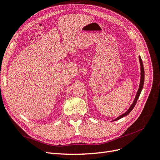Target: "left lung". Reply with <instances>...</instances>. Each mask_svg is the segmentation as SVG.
Listing matches in <instances>:
<instances>
[{
    "label": "left lung",
    "mask_w": 160,
    "mask_h": 160,
    "mask_svg": "<svg viewBox=\"0 0 160 160\" xmlns=\"http://www.w3.org/2000/svg\"><path fill=\"white\" fill-rule=\"evenodd\" d=\"M139 61H140L141 72V81H140V85H139V88H138V91H137L136 97H135V99H134V101H133L132 104L131 105V106L130 107V108H129L128 110H127V111H126L124 113H123L122 115H121V116H120L118 118H117L116 119L113 120V121H116V120H120V119H121L122 118L124 117V116L128 115V114H129V113H130V112L132 111V110L133 109V108H134V106H135V105H136V103H137V100H138V97H139V96H140V94H141V91H142V87H143V84H144L145 72H144V68H143V65H142V59H141V57H139Z\"/></svg>",
    "instance_id": "1"
}]
</instances>
